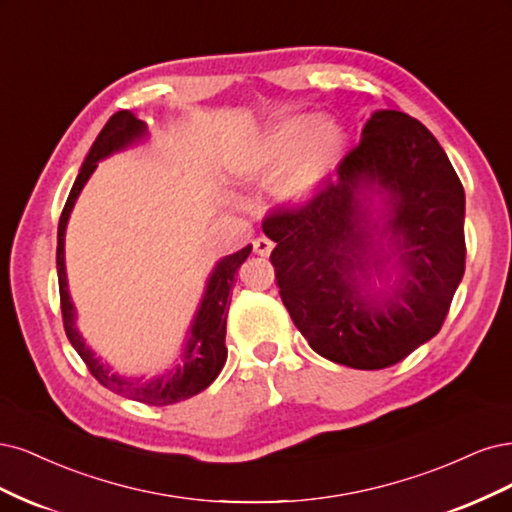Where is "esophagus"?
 <instances>
[{"label": "esophagus", "instance_id": "obj_1", "mask_svg": "<svg viewBox=\"0 0 512 512\" xmlns=\"http://www.w3.org/2000/svg\"><path fill=\"white\" fill-rule=\"evenodd\" d=\"M253 249H255V253H257V255H261V257H268V255L272 253V249H274V242H272V240H268L266 236H261V238H257V240L253 242Z\"/></svg>", "mask_w": 512, "mask_h": 512}]
</instances>
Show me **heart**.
I'll list each match as a JSON object with an SVG mask.
<instances>
[{
	"instance_id": "heart-1",
	"label": "heart",
	"mask_w": 512,
	"mask_h": 512,
	"mask_svg": "<svg viewBox=\"0 0 512 512\" xmlns=\"http://www.w3.org/2000/svg\"><path fill=\"white\" fill-rule=\"evenodd\" d=\"M346 151V134L334 119L291 117L255 136L240 157V172L259 185H276L283 202L308 200Z\"/></svg>"
}]
</instances>
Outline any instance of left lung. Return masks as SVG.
Masks as SVG:
<instances>
[{"mask_svg":"<svg viewBox=\"0 0 512 512\" xmlns=\"http://www.w3.org/2000/svg\"><path fill=\"white\" fill-rule=\"evenodd\" d=\"M300 208L263 234L285 308L310 349L381 370L432 340L466 270V195L438 140L400 110H376L361 140ZM374 203L384 221L372 222Z\"/></svg>","mask_w":512,"mask_h":512,"instance_id":"8db88e82","label":"left lung"}]
</instances>
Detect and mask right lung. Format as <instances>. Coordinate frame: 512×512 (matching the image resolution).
Returning a JSON list of instances; mask_svg holds the SVG:
<instances>
[{"mask_svg":"<svg viewBox=\"0 0 512 512\" xmlns=\"http://www.w3.org/2000/svg\"><path fill=\"white\" fill-rule=\"evenodd\" d=\"M148 136V127L140 121L131 110H121L112 114L100 136L95 138L85 163L74 180V187L68 195V202L63 206L59 229H57V276H59V295H61V312H63V327L68 340L76 349V353L85 361L89 372L100 381L106 389L123 395V398L136 400L148 406H168L180 400L193 398L204 391L225 366L227 349H225V325H227V310H229V291L234 289L238 268L251 255L253 246H244L242 251L227 255L217 261L212 268L202 302L195 310L189 332L185 336L183 351L172 370H166L161 376H125L114 372L106 361L91 351L85 338L76 327V308L70 298L68 289V274H65V227L70 221V212L78 200L82 187L95 172L97 163L102 159L125 151V148L142 142Z\"/></svg>","mask_w":512,"mask_h":512,"instance_id":"1","label":"right lung"}]
</instances>
